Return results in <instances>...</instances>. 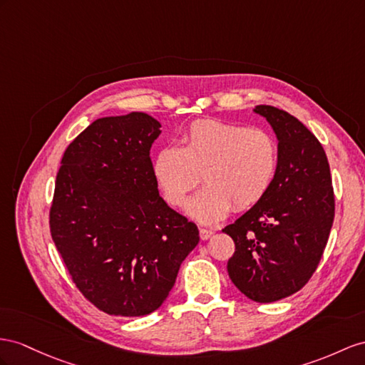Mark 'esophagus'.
<instances>
[{"instance_id":"esophagus-1","label":"esophagus","mask_w":365,"mask_h":365,"mask_svg":"<svg viewBox=\"0 0 365 365\" xmlns=\"http://www.w3.org/2000/svg\"><path fill=\"white\" fill-rule=\"evenodd\" d=\"M199 235H200L202 240H207V239H210L214 235V230H211V228H200L199 230Z\"/></svg>"}]
</instances>
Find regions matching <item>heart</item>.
<instances>
[{
    "label": "heart",
    "instance_id": "b5f03b06",
    "mask_svg": "<svg viewBox=\"0 0 365 365\" xmlns=\"http://www.w3.org/2000/svg\"><path fill=\"white\" fill-rule=\"evenodd\" d=\"M277 163V143L267 130L203 118L186 130L185 146L168 145L157 153L154 174L173 207H182L203 174L207 186L188 203V212L211 223L231 208L245 211L262 200L272 188Z\"/></svg>",
    "mask_w": 365,
    "mask_h": 365
}]
</instances>
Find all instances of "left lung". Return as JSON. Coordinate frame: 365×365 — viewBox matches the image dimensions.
<instances>
[{"label":"left lung","mask_w":365,"mask_h":365,"mask_svg":"<svg viewBox=\"0 0 365 365\" xmlns=\"http://www.w3.org/2000/svg\"><path fill=\"white\" fill-rule=\"evenodd\" d=\"M277 135L279 163L265 197L223 232L235 240L228 274L256 302H274L299 292L324 255L334 219L330 165L322 145L301 121L259 105Z\"/></svg>","instance_id":"8db88e82"}]
</instances>
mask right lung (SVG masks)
<instances>
[{"label": "right lung", "instance_id": "right-lung-1", "mask_svg": "<svg viewBox=\"0 0 365 365\" xmlns=\"http://www.w3.org/2000/svg\"><path fill=\"white\" fill-rule=\"evenodd\" d=\"M160 123L103 117L72 140L55 180L49 227L73 284L98 310L145 316L170 294L199 230L166 205L149 151Z\"/></svg>", "mask_w": 365, "mask_h": 365}]
</instances>
